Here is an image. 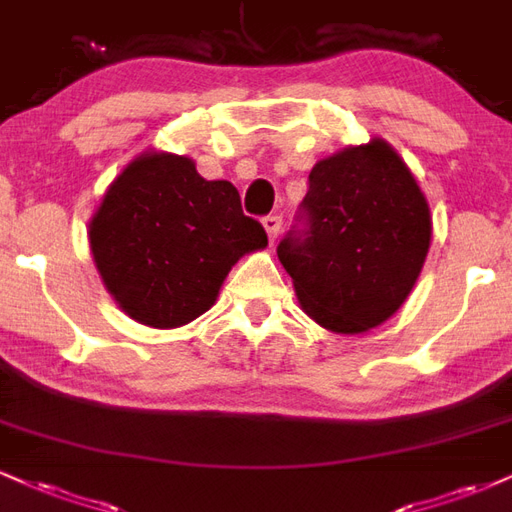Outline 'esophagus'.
I'll return each mask as SVG.
<instances>
[{
	"label": "esophagus",
	"instance_id": "obj_1",
	"mask_svg": "<svg viewBox=\"0 0 512 512\" xmlns=\"http://www.w3.org/2000/svg\"><path fill=\"white\" fill-rule=\"evenodd\" d=\"M262 226H264V231H267L269 240L274 243V238L279 236L281 226H284V219H281V216H276V214H269V216H264V219H262Z\"/></svg>",
	"mask_w": 512,
	"mask_h": 512
}]
</instances>
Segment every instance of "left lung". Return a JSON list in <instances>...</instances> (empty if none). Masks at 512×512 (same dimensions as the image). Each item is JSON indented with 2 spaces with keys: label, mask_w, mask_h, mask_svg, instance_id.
<instances>
[{
  "label": "left lung",
  "mask_w": 512,
  "mask_h": 512,
  "mask_svg": "<svg viewBox=\"0 0 512 512\" xmlns=\"http://www.w3.org/2000/svg\"><path fill=\"white\" fill-rule=\"evenodd\" d=\"M428 245L424 192L397 151L373 139L315 163L308 195L276 255L317 325L358 334L407 301Z\"/></svg>",
  "instance_id": "obj_1"
}]
</instances>
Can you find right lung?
<instances>
[{
    "label": "right lung",
    "mask_w": 512,
    "mask_h": 512,
    "mask_svg": "<svg viewBox=\"0 0 512 512\" xmlns=\"http://www.w3.org/2000/svg\"><path fill=\"white\" fill-rule=\"evenodd\" d=\"M105 289L142 325L168 330L214 305L245 252L267 245L228 180L185 156L144 154L122 170L88 228Z\"/></svg>",
    "instance_id": "obj_1"
}]
</instances>
